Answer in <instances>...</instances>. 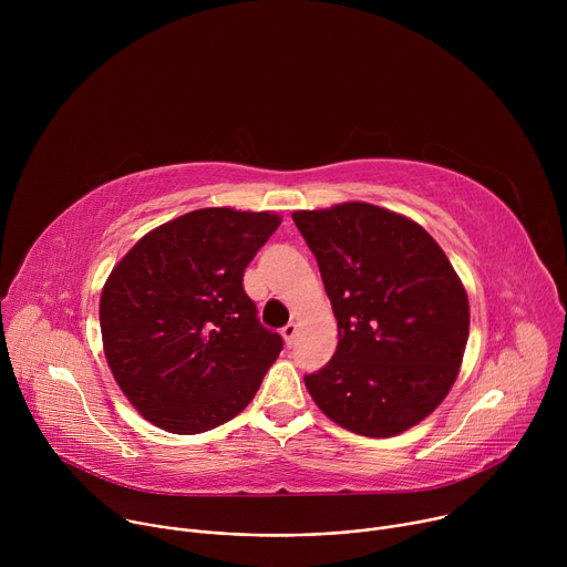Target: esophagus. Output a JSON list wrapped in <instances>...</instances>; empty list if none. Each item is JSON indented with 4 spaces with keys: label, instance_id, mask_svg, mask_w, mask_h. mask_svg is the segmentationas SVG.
Instances as JSON below:
<instances>
[{
    "label": "esophagus",
    "instance_id": "esophagus-1",
    "mask_svg": "<svg viewBox=\"0 0 567 567\" xmlns=\"http://www.w3.org/2000/svg\"><path fill=\"white\" fill-rule=\"evenodd\" d=\"M296 337H298V328L293 326V322H289V326H285V328H282V339H285V343H287L289 348L293 346Z\"/></svg>",
    "mask_w": 567,
    "mask_h": 567
}]
</instances>
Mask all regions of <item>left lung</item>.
<instances>
[{
  "instance_id": "obj_1",
  "label": "left lung",
  "mask_w": 567,
  "mask_h": 567,
  "mask_svg": "<svg viewBox=\"0 0 567 567\" xmlns=\"http://www.w3.org/2000/svg\"><path fill=\"white\" fill-rule=\"evenodd\" d=\"M330 296L339 346L305 374L316 406L365 437L426 420L449 394L468 339V298L437 241L413 219L346 202L291 213Z\"/></svg>"
}]
</instances>
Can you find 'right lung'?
I'll use <instances>...</instances> for the list:
<instances>
[{
	"label": "right lung",
	"instance_id": "right-lung-1",
	"mask_svg": "<svg viewBox=\"0 0 567 567\" xmlns=\"http://www.w3.org/2000/svg\"><path fill=\"white\" fill-rule=\"evenodd\" d=\"M280 226L274 213L199 208L143 235L101 293L110 370L132 406L177 435L249 406L282 350L241 287Z\"/></svg>",
	"mask_w": 567,
	"mask_h": 567
}]
</instances>
